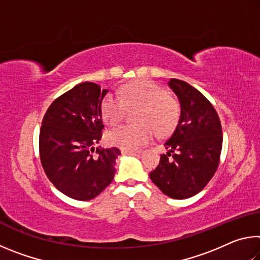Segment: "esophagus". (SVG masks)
I'll list each match as a JSON object with an SVG mask.
<instances>
[{
	"instance_id": "34e87169",
	"label": "esophagus",
	"mask_w": 260,
	"mask_h": 260,
	"mask_svg": "<svg viewBox=\"0 0 260 260\" xmlns=\"http://www.w3.org/2000/svg\"><path fill=\"white\" fill-rule=\"evenodd\" d=\"M141 152H142V151H140V150H132V151L124 150V151H122V155H128V156H136V157H139V156L141 155Z\"/></svg>"
}]
</instances>
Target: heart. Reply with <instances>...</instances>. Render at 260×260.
<instances>
[{
	"label": "heart",
	"mask_w": 260,
	"mask_h": 260,
	"mask_svg": "<svg viewBox=\"0 0 260 260\" xmlns=\"http://www.w3.org/2000/svg\"><path fill=\"white\" fill-rule=\"evenodd\" d=\"M127 110L139 109L138 126H121L110 132L109 142L122 150H135L152 139L153 133H172L180 119V105L165 88L147 80L129 82L119 90V99L108 95L101 105L104 120L117 125L124 120Z\"/></svg>",
	"instance_id": "obj_1"
}]
</instances>
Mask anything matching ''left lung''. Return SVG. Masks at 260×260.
<instances>
[{
	"label": "left lung",
	"mask_w": 260,
	"mask_h": 260,
	"mask_svg": "<svg viewBox=\"0 0 260 260\" xmlns=\"http://www.w3.org/2000/svg\"><path fill=\"white\" fill-rule=\"evenodd\" d=\"M169 86L181 113L150 179L171 199L184 200L199 193L217 171L222 129L217 111L201 91L179 79H171Z\"/></svg>",
	"instance_id": "left-lung-1"
}]
</instances>
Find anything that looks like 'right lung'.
I'll use <instances>...</instances> for the list:
<instances>
[{
  "label": "right lung",
  "mask_w": 260,
  "mask_h": 260,
  "mask_svg": "<svg viewBox=\"0 0 260 260\" xmlns=\"http://www.w3.org/2000/svg\"><path fill=\"white\" fill-rule=\"evenodd\" d=\"M108 89L82 82L57 98L43 117L40 159L50 182L64 195L89 201L112 182L118 148H95L104 128L101 105Z\"/></svg>",
  "instance_id": "1"
}]
</instances>
